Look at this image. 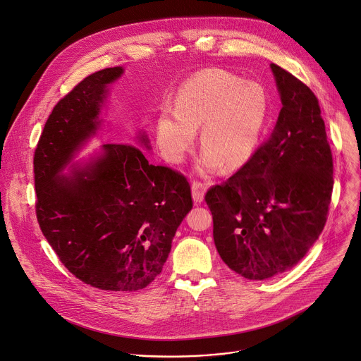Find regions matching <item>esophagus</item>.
Here are the masks:
<instances>
[{"mask_svg": "<svg viewBox=\"0 0 361 361\" xmlns=\"http://www.w3.org/2000/svg\"><path fill=\"white\" fill-rule=\"evenodd\" d=\"M207 189V183L204 182H197L195 180L192 183V196H193V200L196 203H200L203 200V196H204V192Z\"/></svg>", "mask_w": 361, "mask_h": 361, "instance_id": "1", "label": "esophagus"}]
</instances>
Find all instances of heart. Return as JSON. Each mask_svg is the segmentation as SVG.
<instances>
[{"label":"heart","mask_w":361,"mask_h":361,"mask_svg":"<svg viewBox=\"0 0 361 361\" xmlns=\"http://www.w3.org/2000/svg\"><path fill=\"white\" fill-rule=\"evenodd\" d=\"M266 87L245 81L226 69L196 72L178 91L175 109L164 106L157 121V140L164 157L180 162L192 148L200 126L204 173L245 166L256 154L270 116Z\"/></svg>","instance_id":"heart-1"}]
</instances>
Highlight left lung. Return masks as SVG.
<instances>
[{
  "mask_svg": "<svg viewBox=\"0 0 361 361\" xmlns=\"http://www.w3.org/2000/svg\"><path fill=\"white\" fill-rule=\"evenodd\" d=\"M281 109L255 157L204 195L222 260L250 280L293 267L319 239L333 192V157L312 90L271 63Z\"/></svg>",
  "mask_w": 361,
  "mask_h": 361,
  "instance_id": "8db88e82",
  "label": "left lung"
}]
</instances>
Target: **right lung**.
<instances>
[{"label":"right lung","instance_id":"add662e5","mask_svg":"<svg viewBox=\"0 0 361 361\" xmlns=\"http://www.w3.org/2000/svg\"><path fill=\"white\" fill-rule=\"evenodd\" d=\"M122 71L94 72L54 106L34 154L35 213L42 235L77 279L101 290L135 292L162 271L193 206L186 176L151 165L130 143H106L101 158L71 178L58 176L95 132L106 85Z\"/></svg>","mask_w":361,"mask_h":361}]
</instances>
